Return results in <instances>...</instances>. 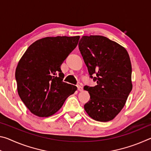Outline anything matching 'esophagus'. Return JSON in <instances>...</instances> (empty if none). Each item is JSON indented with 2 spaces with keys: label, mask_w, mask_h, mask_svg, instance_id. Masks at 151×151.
Segmentation results:
<instances>
[{
  "label": "esophagus",
  "mask_w": 151,
  "mask_h": 151,
  "mask_svg": "<svg viewBox=\"0 0 151 151\" xmlns=\"http://www.w3.org/2000/svg\"><path fill=\"white\" fill-rule=\"evenodd\" d=\"M77 88H78V91H83V87H82V86H80V85H78L77 86Z\"/></svg>",
  "instance_id": "34e87169"
}]
</instances>
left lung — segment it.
Instances as JSON below:
<instances>
[{
	"label": "left lung",
	"instance_id": "left-lung-1",
	"mask_svg": "<svg viewBox=\"0 0 151 151\" xmlns=\"http://www.w3.org/2000/svg\"><path fill=\"white\" fill-rule=\"evenodd\" d=\"M78 48L94 86H85L90 101L84 106L96 121L113 119L123 108L132 91V66L129 53L116 42L100 35L83 36ZM96 75L93 78L92 75Z\"/></svg>",
	"mask_w": 151,
	"mask_h": 151
}]
</instances>
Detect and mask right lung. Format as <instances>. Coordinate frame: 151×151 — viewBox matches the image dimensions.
<instances>
[{
  "label": "right lung",
  "mask_w": 151,
  "mask_h": 151,
  "mask_svg": "<svg viewBox=\"0 0 151 151\" xmlns=\"http://www.w3.org/2000/svg\"><path fill=\"white\" fill-rule=\"evenodd\" d=\"M79 39V36L43 38L30 45L20 59L15 72L18 93L35 115H53L77 90L63 81L60 66Z\"/></svg>",
  "instance_id": "add662e5"
}]
</instances>
